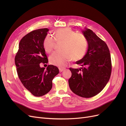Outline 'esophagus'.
I'll return each mask as SVG.
<instances>
[{"label": "esophagus", "mask_w": 126, "mask_h": 126, "mask_svg": "<svg viewBox=\"0 0 126 126\" xmlns=\"http://www.w3.org/2000/svg\"><path fill=\"white\" fill-rule=\"evenodd\" d=\"M65 69H66V68H63V67H59V70L60 72H62Z\"/></svg>", "instance_id": "obj_1"}]
</instances>
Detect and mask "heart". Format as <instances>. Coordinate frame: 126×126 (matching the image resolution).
Returning a JSON list of instances; mask_svg holds the SVG:
<instances>
[{
    "mask_svg": "<svg viewBox=\"0 0 126 126\" xmlns=\"http://www.w3.org/2000/svg\"><path fill=\"white\" fill-rule=\"evenodd\" d=\"M54 37L57 42L62 41L60 48L62 51L53 53L49 57L50 63L57 66H64L72 59L79 60L86 54L88 42L82 33H76L70 28H62L54 32ZM56 41L50 35H47L43 40L45 51L51 52L55 47Z\"/></svg>",
    "mask_w": 126,
    "mask_h": 126,
    "instance_id": "b5f03b06",
    "label": "heart"
}]
</instances>
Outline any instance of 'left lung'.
<instances>
[{
	"label": "left lung",
	"instance_id": "8db88e82",
	"mask_svg": "<svg viewBox=\"0 0 126 126\" xmlns=\"http://www.w3.org/2000/svg\"><path fill=\"white\" fill-rule=\"evenodd\" d=\"M82 33L86 38L88 48L87 54L76 63L82 67L70 68L71 77L68 80L71 91L83 98L98 94L109 81L112 64L109 49L104 41L92 30L86 28Z\"/></svg>",
	"mask_w": 126,
	"mask_h": 126
}]
</instances>
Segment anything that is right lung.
Here are the masks:
<instances>
[{"label": "right lung", "instance_id": "1", "mask_svg": "<svg viewBox=\"0 0 126 126\" xmlns=\"http://www.w3.org/2000/svg\"><path fill=\"white\" fill-rule=\"evenodd\" d=\"M48 30V28L39 29L27 34L19 44L15 58L20 81L36 97L43 96L51 89L52 80L59 72L54 65H48L47 69L40 67V63L48 62L43 47V40Z\"/></svg>", "mask_w": 126, "mask_h": 126}]
</instances>
